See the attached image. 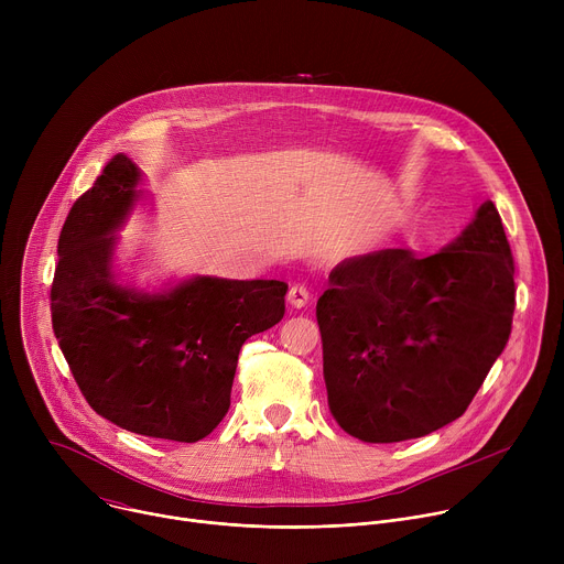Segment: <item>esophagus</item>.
<instances>
[{
  "label": "esophagus",
  "instance_id": "1",
  "mask_svg": "<svg viewBox=\"0 0 564 564\" xmlns=\"http://www.w3.org/2000/svg\"><path fill=\"white\" fill-rule=\"evenodd\" d=\"M288 301L292 307H305L310 301V290L303 283H294L288 292Z\"/></svg>",
  "mask_w": 564,
  "mask_h": 564
}]
</instances>
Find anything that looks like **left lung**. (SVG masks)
Returning <instances> with one entry per match:
<instances>
[{
  "instance_id": "obj_1",
  "label": "left lung",
  "mask_w": 564,
  "mask_h": 564,
  "mask_svg": "<svg viewBox=\"0 0 564 564\" xmlns=\"http://www.w3.org/2000/svg\"><path fill=\"white\" fill-rule=\"evenodd\" d=\"M513 272L491 200L431 257L379 250L341 261L316 301L337 424L390 444L462 417L509 341Z\"/></svg>"
}]
</instances>
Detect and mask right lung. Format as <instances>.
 <instances>
[{"instance_id": "right-lung-1", "label": "right lung", "mask_w": 564, "mask_h": 564, "mask_svg": "<svg viewBox=\"0 0 564 564\" xmlns=\"http://www.w3.org/2000/svg\"><path fill=\"white\" fill-rule=\"evenodd\" d=\"M142 172L118 153L59 231L51 318L89 406L116 426L198 442L229 411L238 352L285 314L283 281L189 276L160 290L122 283L118 231L144 198Z\"/></svg>"}]
</instances>
